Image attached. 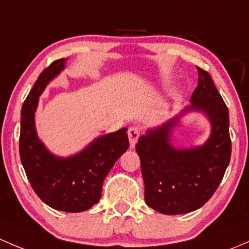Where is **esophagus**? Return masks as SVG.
<instances>
[{
  "label": "esophagus",
  "instance_id": "obj_1",
  "mask_svg": "<svg viewBox=\"0 0 249 249\" xmlns=\"http://www.w3.org/2000/svg\"><path fill=\"white\" fill-rule=\"evenodd\" d=\"M139 133H141V129L138 126H131L129 127V131H127V136H129V142L130 146L135 147L136 143H137L139 138Z\"/></svg>",
  "mask_w": 249,
  "mask_h": 249
}]
</instances>
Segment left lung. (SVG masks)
Segmentation results:
<instances>
[{"instance_id":"obj_1","label":"left lung","mask_w":249,"mask_h":249,"mask_svg":"<svg viewBox=\"0 0 249 249\" xmlns=\"http://www.w3.org/2000/svg\"><path fill=\"white\" fill-rule=\"evenodd\" d=\"M198 85L191 105L160 126L149 129L136 145L145 184V202L165 215L187 214L201 208L222 181L231 160L229 112L209 73L197 67ZM189 111H202L212 131L198 147L175 148L172 131Z\"/></svg>"}]
</instances>
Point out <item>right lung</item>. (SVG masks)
<instances>
[{"instance_id":"add662e5","label":"right lung","mask_w":249,"mask_h":249,"mask_svg":"<svg viewBox=\"0 0 249 249\" xmlns=\"http://www.w3.org/2000/svg\"><path fill=\"white\" fill-rule=\"evenodd\" d=\"M59 59L42 71L21 110L20 157L28 181L36 195L51 208L80 213L102 197L103 183L118 158L129 149L126 127L92 141L78 154L59 157L40 141L35 127V111L46 86L66 67Z\"/></svg>"}]
</instances>
